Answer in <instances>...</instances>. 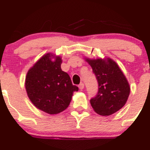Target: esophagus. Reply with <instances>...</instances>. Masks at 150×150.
Segmentation results:
<instances>
[{
    "mask_svg": "<svg viewBox=\"0 0 150 150\" xmlns=\"http://www.w3.org/2000/svg\"><path fill=\"white\" fill-rule=\"evenodd\" d=\"M78 87H79V89L82 90V89H83L84 87H85V85H84V83H80V85H79Z\"/></svg>",
    "mask_w": 150,
    "mask_h": 150,
    "instance_id": "obj_1",
    "label": "esophagus"
}]
</instances>
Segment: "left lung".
I'll return each instance as SVG.
<instances>
[{
	"label": "left lung",
	"instance_id": "left-lung-1",
	"mask_svg": "<svg viewBox=\"0 0 150 150\" xmlns=\"http://www.w3.org/2000/svg\"><path fill=\"white\" fill-rule=\"evenodd\" d=\"M85 61L92 67L98 82V92L90 99L93 109L101 116H110L125 104L130 87L119 66L110 58L89 59Z\"/></svg>",
	"mask_w": 150,
	"mask_h": 150
}]
</instances>
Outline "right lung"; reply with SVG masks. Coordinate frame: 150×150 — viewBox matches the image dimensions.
I'll return each mask as SVG.
<instances>
[{
    "mask_svg": "<svg viewBox=\"0 0 150 150\" xmlns=\"http://www.w3.org/2000/svg\"><path fill=\"white\" fill-rule=\"evenodd\" d=\"M61 56L48 53L34 63L26 75L29 99L34 106L49 114H57L66 109L73 92L78 91L69 75L61 70Z\"/></svg>",
    "mask_w": 150,
    "mask_h": 150,
    "instance_id": "obj_1",
    "label": "right lung"
}]
</instances>
